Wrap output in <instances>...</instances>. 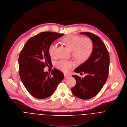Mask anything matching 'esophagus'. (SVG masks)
Segmentation results:
<instances>
[{"instance_id":"obj_1","label":"esophagus","mask_w":127,"mask_h":127,"mask_svg":"<svg viewBox=\"0 0 127 127\" xmlns=\"http://www.w3.org/2000/svg\"><path fill=\"white\" fill-rule=\"evenodd\" d=\"M64 78H65V79H66V78H68V77H69V74H65V73H64Z\"/></svg>"}]
</instances>
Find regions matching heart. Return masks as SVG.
Returning <instances> with one entry per match:
<instances>
[{
  "label": "heart",
  "instance_id": "obj_1",
  "mask_svg": "<svg viewBox=\"0 0 127 127\" xmlns=\"http://www.w3.org/2000/svg\"><path fill=\"white\" fill-rule=\"evenodd\" d=\"M63 42L72 52L73 57L78 62H83L87 61L91 56L94 45L92 40L85 37L82 39L80 36L70 35L63 39ZM57 44L53 42L48 47V54L50 57L55 58L56 56ZM72 65V63L69 61L62 60L57 63L58 68L64 72H67Z\"/></svg>",
  "mask_w": 127,
  "mask_h": 127
}]
</instances>
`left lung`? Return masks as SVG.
<instances>
[{
    "instance_id": "1",
    "label": "left lung",
    "mask_w": 127,
    "mask_h": 127,
    "mask_svg": "<svg viewBox=\"0 0 127 127\" xmlns=\"http://www.w3.org/2000/svg\"><path fill=\"white\" fill-rule=\"evenodd\" d=\"M80 34L90 37L94 48L90 57L74 69V72H84L86 75L83 78L72 75L77 82L71 92L81 99H88L95 96L106 83L109 75L110 57L105 44L98 36L89 32Z\"/></svg>"
}]
</instances>
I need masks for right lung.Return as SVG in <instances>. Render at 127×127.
Returning a JSON list of instances; mask_svg holds the SVG:
<instances>
[{
	"mask_svg": "<svg viewBox=\"0 0 127 127\" xmlns=\"http://www.w3.org/2000/svg\"><path fill=\"white\" fill-rule=\"evenodd\" d=\"M64 34L43 32L31 37L25 43L18 59L19 74L22 83L33 97L43 99L51 95L64 80V73L55 68L51 73L44 71L51 64L48 47Z\"/></svg>",
	"mask_w": 127,
	"mask_h": 127,
	"instance_id": "right-lung-1",
	"label": "right lung"
}]
</instances>
